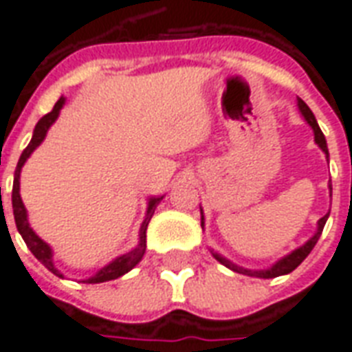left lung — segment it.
<instances>
[{
	"instance_id": "8db88e82",
	"label": "left lung",
	"mask_w": 352,
	"mask_h": 352,
	"mask_svg": "<svg viewBox=\"0 0 352 352\" xmlns=\"http://www.w3.org/2000/svg\"><path fill=\"white\" fill-rule=\"evenodd\" d=\"M298 109H300V113H302L303 120L309 124L311 130H313V133H315V143L320 146V151H322V153L326 154V158H328V145H326L324 133H322V131H320V128H318L315 115L311 113V109L307 107V103H305L303 100H298ZM330 196H332V184H330ZM328 214H324V217H322V219L317 222V232L313 234V237H309V239H307V241H305L302 247H298V249H294L292 252H288L287 256H283L280 260H277V262H275L272 267H267V270H247V267H241V265L234 264L232 260L224 258V256H222V254H219V252L211 251V254H213L214 258L219 260L222 265L230 267L232 272L243 273V275L260 277V279H273V277H279V275H287V273L294 272L296 267L302 264L303 260L307 258V254L313 251V247L317 245L318 237H320V234H322V228H324L326 221H328ZM204 221H206V219H204V211H201V228H204V224H206Z\"/></svg>"
}]
</instances>
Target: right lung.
I'll return each instance as SVG.
<instances>
[{"label": "right lung", "instance_id": "1", "mask_svg": "<svg viewBox=\"0 0 352 352\" xmlns=\"http://www.w3.org/2000/svg\"><path fill=\"white\" fill-rule=\"evenodd\" d=\"M65 105V98H60L56 101V105L54 109L50 111L49 115H45L39 120V122L35 124V130L34 135H32V141H30V145L24 148V153L20 154V160L16 164V169H14V181H12V214H14V222H16V230L20 232V236L22 239L26 241L28 249L34 252V256L39 262H41L49 272H52L58 277H64L60 270H58L56 265H54V252L50 249L49 243H45L41 237L35 234L32 226H30V222H28V211L24 204H22V198H20V171L24 168V164L26 160L32 156L37 146L41 145L45 138H47V131L52 124L56 122V118L60 116V111ZM0 199H1V186H0ZM164 196H153V198H148V206H146V214H145V221L141 224V228H139V243L131 249L130 252H126V254H120V256H116L115 260H111L107 265H103L100 272H96V275L92 277H88L82 283H90V285H96V283H105V280H113L118 279L120 275L124 273H128L130 270H133L135 265L141 262L143 258V254H145L146 249V226H148V222L153 219L154 209L156 206L160 204Z\"/></svg>", "mask_w": 352, "mask_h": 352}]
</instances>
